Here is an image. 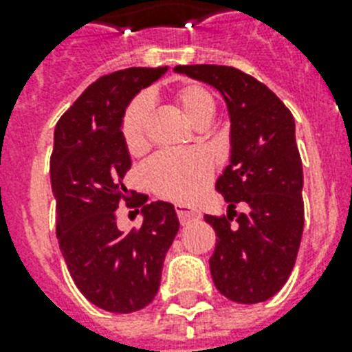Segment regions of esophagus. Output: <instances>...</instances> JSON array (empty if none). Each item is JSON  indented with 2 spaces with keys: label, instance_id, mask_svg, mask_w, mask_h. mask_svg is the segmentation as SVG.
Wrapping results in <instances>:
<instances>
[{
  "label": "esophagus",
  "instance_id": "obj_1",
  "mask_svg": "<svg viewBox=\"0 0 352 352\" xmlns=\"http://www.w3.org/2000/svg\"><path fill=\"white\" fill-rule=\"evenodd\" d=\"M175 210L177 215H179V221H181V225H188V223H192V221L201 219V212L195 208H190V206H184V204H177Z\"/></svg>",
  "mask_w": 352,
  "mask_h": 352
}]
</instances>
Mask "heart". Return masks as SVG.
Instances as JSON below:
<instances>
[{"instance_id": "obj_1", "label": "heart", "mask_w": 352, "mask_h": 352, "mask_svg": "<svg viewBox=\"0 0 352 352\" xmlns=\"http://www.w3.org/2000/svg\"><path fill=\"white\" fill-rule=\"evenodd\" d=\"M173 100L186 120L203 129L212 122L215 100L212 93L201 84L177 87ZM151 102L138 96L129 104L122 120V137L131 155L142 153L148 146V124ZM214 173L212 160L201 151H164L149 160L146 166V181L157 195L177 203H190L203 193Z\"/></svg>"}]
</instances>
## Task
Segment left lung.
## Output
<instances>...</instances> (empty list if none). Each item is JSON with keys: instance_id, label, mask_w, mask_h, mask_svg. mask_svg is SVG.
I'll use <instances>...</instances> for the list:
<instances>
[{"instance_id": "1", "label": "left lung", "mask_w": 352, "mask_h": 352, "mask_svg": "<svg viewBox=\"0 0 352 352\" xmlns=\"http://www.w3.org/2000/svg\"><path fill=\"white\" fill-rule=\"evenodd\" d=\"M173 71L215 87L230 115V162L215 182L228 212L204 215L217 234L212 279L235 303L267 301L294 268L305 221L294 117L267 85L239 69L177 65ZM237 202L247 204L243 214L234 212Z\"/></svg>"}]
</instances>
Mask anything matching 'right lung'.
Segmentation results:
<instances>
[{"mask_svg":"<svg viewBox=\"0 0 352 352\" xmlns=\"http://www.w3.org/2000/svg\"><path fill=\"white\" fill-rule=\"evenodd\" d=\"M166 71L129 67L102 76L63 113L54 129L51 186L60 250L80 292L107 312L127 314L153 301L164 257L179 232L173 204H146L148 195L140 193L129 201L122 182L131 168L122 137L126 107ZM120 200L143 206L138 229L118 230Z\"/></svg>","mask_w":352,"mask_h":352,"instance_id":"add662e5","label":"right lung"}]
</instances>
